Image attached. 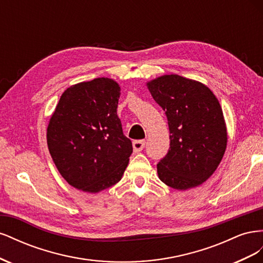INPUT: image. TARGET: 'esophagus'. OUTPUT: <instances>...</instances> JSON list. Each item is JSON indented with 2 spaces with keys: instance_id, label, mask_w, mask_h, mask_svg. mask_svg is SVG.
<instances>
[{
  "instance_id": "1",
  "label": "esophagus",
  "mask_w": 263,
  "mask_h": 263,
  "mask_svg": "<svg viewBox=\"0 0 263 263\" xmlns=\"http://www.w3.org/2000/svg\"><path fill=\"white\" fill-rule=\"evenodd\" d=\"M145 145H146L145 140H135L133 142L134 151H135V153H139V151H141L142 149L145 148Z\"/></svg>"
}]
</instances>
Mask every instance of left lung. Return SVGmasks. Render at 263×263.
<instances>
[{"mask_svg":"<svg viewBox=\"0 0 263 263\" xmlns=\"http://www.w3.org/2000/svg\"><path fill=\"white\" fill-rule=\"evenodd\" d=\"M164 110L170 148L157 164L159 179L177 190L202 184L217 169L227 145L224 115L208 86L178 74L147 83Z\"/></svg>","mask_w":263,"mask_h":263,"instance_id":"obj_1","label":"left lung"}]
</instances>
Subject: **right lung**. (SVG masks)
Returning a JSON list of instances; mask_svg holds the SVG:
<instances>
[{"label": "right lung", "mask_w": 263, "mask_h": 263, "mask_svg": "<svg viewBox=\"0 0 263 263\" xmlns=\"http://www.w3.org/2000/svg\"><path fill=\"white\" fill-rule=\"evenodd\" d=\"M121 87L98 78L62 93L47 128V144L70 185L97 193L122 179L133 153L117 116Z\"/></svg>", "instance_id": "right-lung-1"}]
</instances>
